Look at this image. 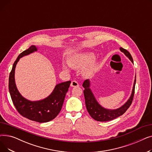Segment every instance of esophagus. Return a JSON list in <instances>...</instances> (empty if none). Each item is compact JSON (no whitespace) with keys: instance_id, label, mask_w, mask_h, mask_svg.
<instances>
[{"instance_id":"obj_1","label":"esophagus","mask_w":152,"mask_h":152,"mask_svg":"<svg viewBox=\"0 0 152 152\" xmlns=\"http://www.w3.org/2000/svg\"><path fill=\"white\" fill-rule=\"evenodd\" d=\"M71 87H78L79 84L76 81H72L71 83Z\"/></svg>"}]
</instances>
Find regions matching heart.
<instances>
[{
    "mask_svg": "<svg viewBox=\"0 0 152 152\" xmlns=\"http://www.w3.org/2000/svg\"><path fill=\"white\" fill-rule=\"evenodd\" d=\"M95 59V55L92 53H83L76 55L73 57L69 60V65L76 69H82L86 66L89 65ZM64 69L68 71L69 69L66 66H63ZM92 72V69H88L86 71L87 75H90Z\"/></svg>",
    "mask_w": 152,
    "mask_h": 152,
    "instance_id": "1",
    "label": "heart"
}]
</instances>
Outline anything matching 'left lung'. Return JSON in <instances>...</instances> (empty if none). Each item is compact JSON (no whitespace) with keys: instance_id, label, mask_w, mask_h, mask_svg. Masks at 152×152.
<instances>
[{"instance_id":"left-lung-1","label":"left lung","mask_w":152,"mask_h":152,"mask_svg":"<svg viewBox=\"0 0 152 152\" xmlns=\"http://www.w3.org/2000/svg\"><path fill=\"white\" fill-rule=\"evenodd\" d=\"M120 50L123 52L126 57H128L133 63L132 56L128 51L122 47H120ZM135 82H136V79L135 78L132 94L128 100L120 108L116 110H108L102 107L98 103L90 89V81L89 79L85 80L83 84V87L85 89L84 90L85 103L87 110L91 116L95 120L98 121H108L113 120V119L123 115L126 110L129 108L132 102L134 95Z\"/></svg>"}]
</instances>
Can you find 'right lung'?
<instances>
[{
  "label": "right lung",
  "instance_id": "add662e5",
  "mask_svg": "<svg viewBox=\"0 0 152 152\" xmlns=\"http://www.w3.org/2000/svg\"><path fill=\"white\" fill-rule=\"evenodd\" d=\"M37 50V47L32 45L18 55L13 63L10 73L9 89L13 105L21 116L32 121L46 123L52 120L60 113L71 81H68L56 85L49 96L43 100L32 102L24 98L18 92L15 84V67L20 58Z\"/></svg>",
  "mask_w": 152,
  "mask_h": 152
}]
</instances>
